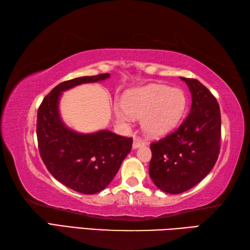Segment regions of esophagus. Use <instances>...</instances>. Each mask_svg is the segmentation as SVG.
<instances>
[{
  "label": "esophagus",
  "mask_w": 250,
  "mask_h": 250,
  "mask_svg": "<svg viewBox=\"0 0 250 250\" xmlns=\"http://www.w3.org/2000/svg\"><path fill=\"white\" fill-rule=\"evenodd\" d=\"M144 145H145L144 141H142L140 137H134V140H133V148H134V149H135V148H139V147L144 146Z\"/></svg>",
  "instance_id": "esophagus-1"
}]
</instances>
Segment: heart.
<instances>
[{
	"label": "heart",
	"mask_w": 250,
	"mask_h": 250,
	"mask_svg": "<svg viewBox=\"0 0 250 250\" xmlns=\"http://www.w3.org/2000/svg\"><path fill=\"white\" fill-rule=\"evenodd\" d=\"M125 113L117 110V117L126 120L128 115L142 119V128L148 137L158 139L171 132L185 114L187 99L180 89L163 84L132 89L121 100Z\"/></svg>",
	"instance_id": "1"
}]
</instances>
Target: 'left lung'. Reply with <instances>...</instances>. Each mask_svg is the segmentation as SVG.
I'll list each match as a JSON object with an SVG mask.
<instances>
[{"mask_svg": "<svg viewBox=\"0 0 250 250\" xmlns=\"http://www.w3.org/2000/svg\"><path fill=\"white\" fill-rule=\"evenodd\" d=\"M192 95L191 110L173 133L150 144L149 175L157 187L177 194L199 184L218 159L221 116L216 98L193 78L180 77Z\"/></svg>", "mask_w": 250, "mask_h": 250, "instance_id": "obj_1", "label": "left lung"}]
</instances>
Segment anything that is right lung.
I'll return each instance as SVG.
<instances>
[{"instance_id":"add662e5","label":"right lung","mask_w":250,"mask_h":250,"mask_svg":"<svg viewBox=\"0 0 250 250\" xmlns=\"http://www.w3.org/2000/svg\"><path fill=\"white\" fill-rule=\"evenodd\" d=\"M108 77L109 74H99L63 82L46 95L37 110L42 160L57 180L83 194L98 193L107 187L131 151L133 140L108 130L82 134L68 129L59 114V99L62 91Z\"/></svg>"}]
</instances>
